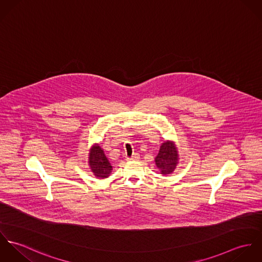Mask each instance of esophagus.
Here are the masks:
<instances>
[{
	"label": "esophagus",
	"instance_id": "esophagus-1",
	"mask_svg": "<svg viewBox=\"0 0 262 262\" xmlns=\"http://www.w3.org/2000/svg\"><path fill=\"white\" fill-rule=\"evenodd\" d=\"M128 159H130V160H139L140 159V155L138 153H134L131 157H128Z\"/></svg>",
	"mask_w": 262,
	"mask_h": 262
}]
</instances>
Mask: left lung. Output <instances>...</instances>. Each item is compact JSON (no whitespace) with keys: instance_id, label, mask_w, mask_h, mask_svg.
Instances as JSON below:
<instances>
[{"instance_id":"8db88e82","label":"left lung","mask_w":262,"mask_h":262,"mask_svg":"<svg viewBox=\"0 0 262 262\" xmlns=\"http://www.w3.org/2000/svg\"><path fill=\"white\" fill-rule=\"evenodd\" d=\"M178 151L172 142L166 141L160 146L159 153L155 158L156 166L160 169L162 174H168L172 172L178 164Z\"/></svg>"}]
</instances>
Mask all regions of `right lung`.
Instances as JSON below:
<instances>
[{"label":"right lung","instance_id":"1","mask_svg":"<svg viewBox=\"0 0 262 262\" xmlns=\"http://www.w3.org/2000/svg\"><path fill=\"white\" fill-rule=\"evenodd\" d=\"M90 166L94 174L98 178L106 179L112 171V166L106 157L104 151L97 145L91 150L90 154Z\"/></svg>","mask_w":262,"mask_h":262}]
</instances>
